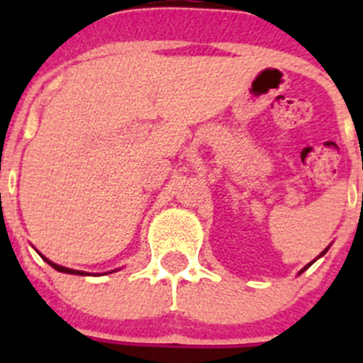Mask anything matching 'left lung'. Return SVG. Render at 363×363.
I'll return each mask as SVG.
<instances>
[{
  "mask_svg": "<svg viewBox=\"0 0 363 363\" xmlns=\"http://www.w3.org/2000/svg\"><path fill=\"white\" fill-rule=\"evenodd\" d=\"M327 249H329V247H327ZM327 249H325V251H323V252H322V255H320V256H323V255H325V252H327ZM320 256H318V258H320ZM313 262H314V259H313ZM313 262H311V264H309V265H307V267H311V265H313ZM307 267H303V269H301V271H300V272H303V271H306V269H307Z\"/></svg>",
  "mask_w": 363,
  "mask_h": 363,
  "instance_id": "left-lung-1",
  "label": "left lung"
}]
</instances>
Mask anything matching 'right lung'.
Wrapping results in <instances>:
<instances>
[{
  "label": "right lung",
  "mask_w": 363,
  "mask_h": 363,
  "mask_svg": "<svg viewBox=\"0 0 363 363\" xmlns=\"http://www.w3.org/2000/svg\"><path fill=\"white\" fill-rule=\"evenodd\" d=\"M43 259L50 265V267H54L56 271H60V272H67V274H85L83 271H74V269H67V267H62V265L54 264V262H50V259H47V258H43Z\"/></svg>",
  "instance_id": "1"
}]
</instances>
